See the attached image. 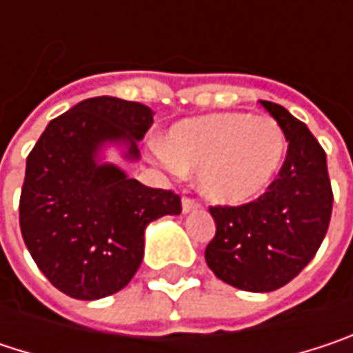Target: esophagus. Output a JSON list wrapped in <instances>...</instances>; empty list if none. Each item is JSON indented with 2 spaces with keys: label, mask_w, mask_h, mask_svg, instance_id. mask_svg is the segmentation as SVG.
Returning <instances> with one entry per match:
<instances>
[{
  "label": "esophagus",
  "mask_w": 353,
  "mask_h": 353,
  "mask_svg": "<svg viewBox=\"0 0 353 353\" xmlns=\"http://www.w3.org/2000/svg\"><path fill=\"white\" fill-rule=\"evenodd\" d=\"M198 208H200L198 202H194V200H190V198H183V200H181V212H183V214L194 212V210H198Z\"/></svg>",
  "instance_id": "obj_1"
}]
</instances>
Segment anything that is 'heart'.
I'll return each instance as SVG.
<instances>
[{"label": "heart", "mask_w": 353, "mask_h": 353, "mask_svg": "<svg viewBox=\"0 0 353 353\" xmlns=\"http://www.w3.org/2000/svg\"><path fill=\"white\" fill-rule=\"evenodd\" d=\"M286 151V134L274 118L221 112L177 122L155 147V159L174 174H196L204 198L241 206L274 183Z\"/></svg>", "instance_id": "b5f03b06"}]
</instances>
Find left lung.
I'll return each instance as SVG.
<instances>
[{
	"label": "left lung",
	"instance_id": "1",
	"mask_svg": "<svg viewBox=\"0 0 353 353\" xmlns=\"http://www.w3.org/2000/svg\"><path fill=\"white\" fill-rule=\"evenodd\" d=\"M259 104L286 134V161L257 200L210 208L216 235L204 251L219 280L247 292H272L296 278L323 243L333 206L327 155L307 124L286 108Z\"/></svg>",
	"mask_w": 353,
	"mask_h": 353
}]
</instances>
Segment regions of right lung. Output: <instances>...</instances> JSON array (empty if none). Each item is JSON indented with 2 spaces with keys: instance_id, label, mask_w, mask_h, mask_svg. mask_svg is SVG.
<instances>
[{
  "instance_id": "1",
  "label": "right lung",
  "mask_w": 353,
  "mask_h": 353,
  "mask_svg": "<svg viewBox=\"0 0 353 353\" xmlns=\"http://www.w3.org/2000/svg\"><path fill=\"white\" fill-rule=\"evenodd\" d=\"M153 110L100 96L50 120L26 159L20 229L36 265L71 299L98 301L122 290L145 253L149 223L179 214V196L147 188L108 161L141 159Z\"/></svg>"
}]
</instances>
